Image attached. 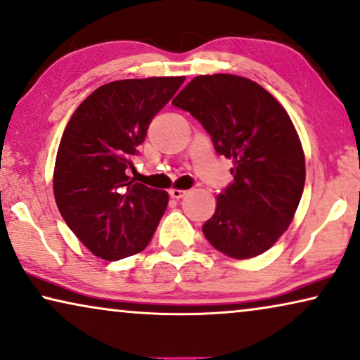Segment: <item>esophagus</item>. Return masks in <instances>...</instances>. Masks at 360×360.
I'll use <instances>...</instances> for the list:
<instances>
[{
    "label": "esophagus",
    "instance_id": "1",
    "mask_svg": "<svg viewBox=\"0 0 360 360\" xmlns=\"http://www.w3.org/2000/svg\"><path fill=\"white\" fill-rule=\"evenodd\" d=\"M186 194H187V191H184V189H171L169 191V195L173 197V199H182Z\"/></svg>",
    "mask_w": 360,
    "mask_h": 360
}]
</instances>
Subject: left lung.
<instances>
[{"instance_id": "8db88e82", "label": "left lung", "mask_w": 360, "mask_h": 360, "mask_svg": "<svg viewBox=\"0 0 360 360\" xmlns=\"http://www.w3.org/2000/svg\"><path fill=\"white\" fill-rule=\"evenodd\" d=\"M173 104L233 160V182L202 226L207 241L233 259L262 255L292 224L305 186V153L287 110L255 81L221 73L195 77Z\"/></svg>"}]
</instances>
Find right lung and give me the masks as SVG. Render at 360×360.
Returning a JSON list of instances; mask_svg holds the SVG:
<instances>
[{
  "label": "right lung",
  "instance_id": "right-lung-1",
  "mask_svg": "<svg viewBox=\"0 0 360 360\" xmlns=\"http://www.w3.org/2000/svg\"><path fill=\"white\" fill-rule=\"evenodd\" d=\"M184 77L119 79L93 91L68 120L53 169L57 207L78 240L105 261L143 251L168 192L127 176L148 125Z\"/></svg>",
  "mask_w": 360,
  "mask_h": 360
}]
</instances>
